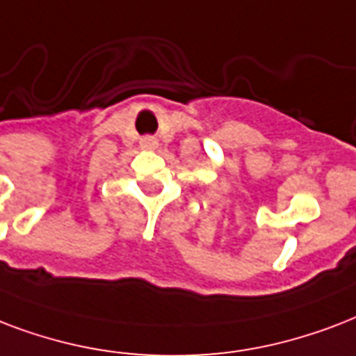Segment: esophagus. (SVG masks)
I'll use <instances>...</instances> for the list:
<instances>
[{
	"mask_svg": "<svg viewBox=\"0 0 356 356\" xmlns=\"http://www.w3.org/2000/svg\"><path fill=\"white\" fill-rule=\"evenodd\" d=\"M140 147L145 148V150H156L158 148V140L154 139V137H145V139H140Z\"/></svg>",
	"mask_w": 356,
	"mask_h": 356,
	"instance_id": "obj_1",
	"label": "esophagus"
}]
</instances>
